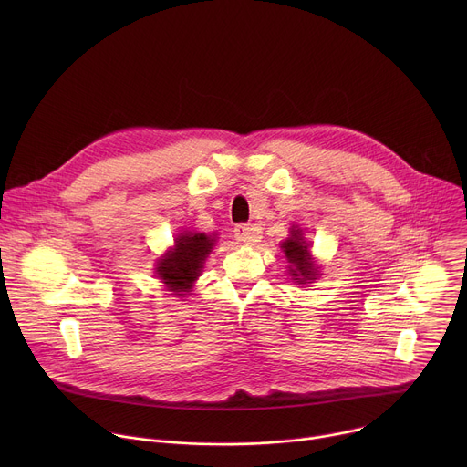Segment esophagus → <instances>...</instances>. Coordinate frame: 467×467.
I'll return each instance as SVG.
<instances>
[{"label": "esophagus", "instance_id": "esophagus-1", "mask_svg": "<svg viewBox=\"0 0 467 467\" xmlns=\"http://www.w3.org/2000/svg\"><path fill=\"white\" fill-rule=\"evenodd\" d=\"M234 238L240 242V244H245V245H254L256 242H260L262 238V231L254 225H247V223H240L234 227Z\"/></svg>", "mask_w": 467, "mask_h": 467}]
</instances>
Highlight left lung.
Segmentation results:
<instances>
[{"label": "left lung", "instance_id": "left-lung-1", "mask_svg": "<svg viewBox=\"0 0 467 467\" xmlns=\"http://www.w3.org/2000/svg\"><path fill=\"white\" fill-rule=\"evenodd\" d=\"M281 249L288 260V272L296 283L305 285L306 281H314L319 274L316 260L310 253V244L305 240L303 231L299 227H292L290 238L281 244Z\"/></svg>", "mask_w": 467, "mask_h": 467}]
</instances>
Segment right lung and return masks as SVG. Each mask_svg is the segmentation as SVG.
Segmentation results:
<instances>
[{
    "label": "right lung",
    "mask_w": 467,
    "mask_h": 467,
    "mask_svg": "<svg viewBox=\"0 0 467 467\" xmlns=\"http://www.w3.org/2000/svg\"><path fill=\"white\" fill-rule=\"evenodd\" d=\"M216 244V234L181 233L175 245L157 262V275L175 296H186L195 279L202 275L203 264Z\"/></svg>",
    "instance_id": "obj_1"
}]
</instances>
